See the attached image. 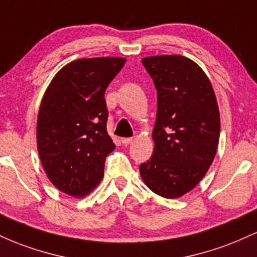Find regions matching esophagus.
I'll list each match as a JSON object with an SVG mask.
<instances>
[{"instance_id":"esophagus-1","label":"esophagus","mask_w":257,"mask_h":257,"mask_svg":"<svg viewBox=\"0 0 257 257\" xmlns=\"http://www.w3.org/2000/svg\"><path fill=\"white\" fill-rule=\"evenodd\" d=\"M133 141V138H122L120 139V143L124 144V145H128V144H131Z\"/></svg>"}]
</instances>
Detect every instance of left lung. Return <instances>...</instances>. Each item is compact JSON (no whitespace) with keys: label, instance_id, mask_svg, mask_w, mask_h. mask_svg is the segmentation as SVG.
<instances>
[{"label":"left lung","instance_id":"left-lung-1","mask_svg":"<svg viewBox=\"0 0 257 257\" xmlns=\"http://www.w3.org/2000/svg\"><path fill=\"white\" fill-rule=\"evenodd\" d=\"M157 89L153 155L140 166L152 192L179 198L204 178L216 155L220 112L204 71L182 55H156L141 60Z\"/></svg>","mask_w":257,"mask_h":257}]
</instances>
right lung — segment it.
I'll list each match as a JSON object with an SVG mask.
<instances>
[{
    "label": "right lung",
    "mask_w": 257,
    "mask_h": 257,
    "mask_svg": "<svg viewBox=\"0 0 257 257\" xmlns=\"http://www.w3.org/2000/svg\"><path fill=\"white\" fill-rule=\"evenodd\" d=\"M124 58L78 59L65 65L46 89L37 117V150L49 181L83 197L101 181L114 150L106 131L105 90Z\"/></svg>",
    "instance_id": "1"
}]
</instances>
